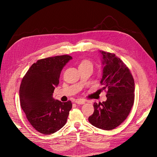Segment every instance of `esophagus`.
<instances>
[{"instance_id": "34e87169", "label": "esophagus", "mask_w": 157, "mask_h": 157, "mask_svg": "<svg viewBox=\"0 0 157 157\" xmlns=\"http://www.w3.org/2000/svg\"><path fill=\"white\" fill-rule=\"evenodd\" d=\"M75 103L77 104H84V103H85V101L81 99H77L75 101Z\"/></svg>"}]
</instances>
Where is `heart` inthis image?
Masks as SVG:
<instances>
[{
    "instance_id": "heart-1",
    "label": "heart",
    "mask_w": 157,
    "mask_h": 157,
    "mask_svg": "<svg viewBox=\"0 0 157 157\" xmlns=\"http://www.w3.org/2000/svg\"><path fill=\"white\" fill-rule=\"evenodd\" d=\"M84 64H91V63H90V61H89L88 60H85V61H83L82 62L80 63V65H84Z\"/></svg>"
}]
</instances>
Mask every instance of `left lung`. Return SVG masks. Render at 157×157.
<instances>
[{"label":"left lung","mask_w":157,"mask_h":157,"mask_svg":"<svg viewBox=\"0 0 157 157\" xmlns=\"http://www.w3.org/2000/svg\"><path fill=\"white\" fill-rule=\"evenodd\" d=\"M100 83L107 90V100L94 103V112L88 121L95 127L110 130L119 126L129 115L134 105L135 84L130 70L115 56L104 51Z\"/></svg>","instance_id":"1"}]
</instances>
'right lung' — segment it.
I'll return each mask as SVG.
<instances>
[{
	"mask_svg": "<svg viewBox=\"0 0 157 157\" xmlns=\"http://www.w3.org/2000/svg\"><path fill=\"white\" fill-rule=\"evenodd\" d=\"M72 59L63 55L38 60L22 79L20 88L21 109L32 126L41 134H54L67 122L72 103L54 99L53 93L59 84L61 71Z\"/></svg>",
	"mask_w": 157,
	"mask_h": 157,
	"instance_id": "1",
	"label": "right lung"
}]
</instances>
